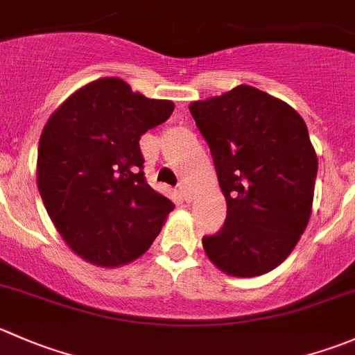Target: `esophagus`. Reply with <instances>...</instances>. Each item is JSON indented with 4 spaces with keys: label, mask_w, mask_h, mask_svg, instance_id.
<instances>
[{
    "label": "esophagus",
    "mask_w": 355,
    "mask_h": 355,
    "mask_svg": "<svg viewBox=\"0 0 355 355\" xmlns=\"http://www.w3.org/2000/svg\"><path fill=\"white\" fill-rule=\"evenodd\" d=\"M178 192H180V196L185 199V201H191L192 199L191 189H189L185 184H178Z\"/></svg>",
    "instance_id": "esophagus-1"
}]
</instances>
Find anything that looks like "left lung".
<instances>
[{
	"instance_id": "left-lung-1",
	"label": "left lung",
	"mask_w": 355,
	"mask_h": 355,
	"mask_svg": "<svg viewBox=\"0 0 355 355\" xmlns=\"http://www.w3.org/2000/svg\"><path fill=\"white\" fill-rule=\"evenodd\" d=\"M189 109L227 201L222 229L202 237L206 254L229 276L276 269L312 213L318 156L307 125L286 102L248 85Z\"/></svg>"
}]
</instances>
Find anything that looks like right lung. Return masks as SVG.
I'll use <instances>...</instances> for the list:
<instances>
[{
	"instance_id": "right-lung-1",
	"label": "right lung",
	"mask_w": 355,
	"mask_h": 355,
	"mask_svg": "<svg viewBox=\"0 0 355 355\" xmlns=\"http://www.w3.org/2000/svg\"><path fill=\"white\" fill-rule=\"evenodd\" d=\"M173 109L171 101L133 94L123 79L102 78L44 125L37 189L62 239L86 261L119 267L139 258L175 208L147 184L139 144Z\"/></svg>"
}]
</instances>
